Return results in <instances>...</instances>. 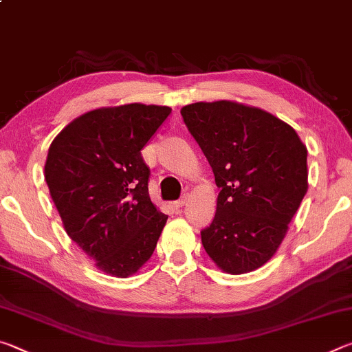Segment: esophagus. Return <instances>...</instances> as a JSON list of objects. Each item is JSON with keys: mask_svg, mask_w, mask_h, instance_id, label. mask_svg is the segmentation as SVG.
Here are the masks:
<instances>
[{"mask_svg": "<svg viewBox=\"0 0 352 352\" xmlns=\"http://www.w3.org/2000/svg\"><path fill=\"white\" fill-rule=\"evenodd\" d=\"M188 200H189V195H188V194H184L180 200L174 201V208H175V210H180V208H183L184 205L188 204Z\"/></svg>", "mask_w": 352, "mask_h": 352, "instance_id": "1", "label": "esophagus"}]
</instances>
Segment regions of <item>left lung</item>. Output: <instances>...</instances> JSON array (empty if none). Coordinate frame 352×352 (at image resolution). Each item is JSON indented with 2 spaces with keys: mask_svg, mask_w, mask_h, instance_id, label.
Segmentation results:
<instances>
[{
  "mask_svg": "<svg viewBox=\"0 0 352 352\" xmlns=\"http://www.w3.org/2000/svg\"><path fill=\"white\" fill-rule=\"evenodd\" d=\"M183 121L212 168L216 216L201 243L220 270L253 272L269 262L307 192V148L287 122L234 100L195 102Z\"/></svg>",
  "mask_w": 352,
  "mask_h": 352,
  "instance_id": "1",
  "label": "left lung"
}]
</instances>
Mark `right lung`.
Instances as JSON below:
<instances>
[{"label":"right lung","instance_id":"add662e5","mask_svg":"<svg viewBox=\"0 0 352 352\" xmlns=\"http://www.w3.org/2000/svg\"><path fill=\"white\" fill-rule=\"evenodd\" d=\"M172 109L126 104L83 113L51 142L45 180L68 236L100 272L127 278L151 259L168 216L148 197L141 157Z\"/></svg>","mask_w":352,"mask_h":352}]
</instances>
